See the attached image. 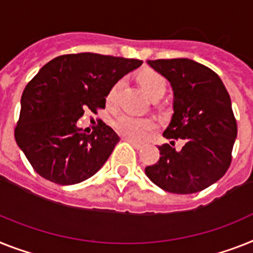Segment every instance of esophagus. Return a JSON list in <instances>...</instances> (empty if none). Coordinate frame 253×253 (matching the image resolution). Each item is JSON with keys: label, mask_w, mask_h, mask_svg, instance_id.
Masks as SVG:
<instances>
[{"label": "esophagus", "mask_w": 253, "mask_h": 253, "mask_svg": "<svg viewBox=\"0 0 253 253\" xmlns=\"http://www.w3.org/2000/svg\"><path fill=\"white\" fill-rule=\"evenodd\" d=\"M124 141L129 142V143H130V145L133 146V147H134V149H137V150L142 149V146H143V143H141V142L134 141V139H131V138H126V137H125V138H124Z\"/></svg>", "instance_id": "34e87169"}]
</instances>
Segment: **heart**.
Returning <instances> with one entry per match:
<instances>
[{
	"label": "heart",
	"instance_id": "heart-1",
	"mask_svg": "<svg viewBox=\"0 0 253 253\" xmlns=\"http://www.w3.org/2000/svg\"><path fill=\"white\" fill-rule=\"evenodd\" d=\"M138 83L141 84L142 89L147 94V97L150 99L159 95H164L167 90V81L166 79L160 74L151 70L142 71L138 75ZM123 81H116L107 93L106 97V102L108 106H114L118 101L119 93L122 90ZM112 126L118 133L122 135H125L128 138L139 139L143 138L145 135H147L150 131H152L156 128L155 122L152 119L149 118H137L133 115L129 114H122L119 115L118 118L112 122Z\"/></svg>",
	"mask_w": 253,
	"mask_h": 253
}]
</instances>
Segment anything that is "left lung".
Returning <instances> with one entry per match:
<instances>
[{
  "mask_svg": "<svg viewBox=\"0 0 253 253\" xmlns=\"http://www.w3.org/2000/svg\"><path fill=\"white\" fill-rule=\"evenodd\" d=\"M173 87L170 124L159 146L160 159L146 167V176L173 194H194L224 176L230 167L237 138V120L230 95L216 72L187 58L147 60ZM183 139L179 152L173 139Z\"/></svg>",
  "mask_w": 253,
  "mask_h": 253,
  "instance_id": "obj_1",
  "label": "left lung"
}]
</instances>
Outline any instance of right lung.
<instances>
[{
  "label": "right lung",
  "instance_id": "obj_1",
  "mask_svg": "<svg viewBox=\"0 0 253 253\" xmlns=\"http://www.w3.org/2000/svg\"><path fill=\"white\" fill-rule=\"evenodd\" d=\"M142 60L94 53L50 60L27 84L15 141L33 169L58 185L83 182L102 168L120 141L102 120L90 134L77 128L86 110L104 108L110 87Z\"/></svg>",
  "mask_w": 253,
  "mask_h": 253
}]
</instances>
